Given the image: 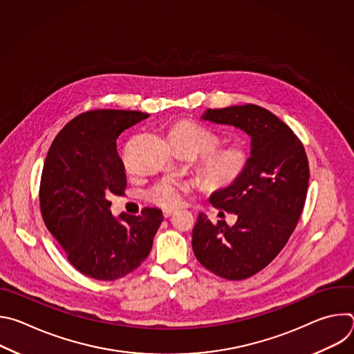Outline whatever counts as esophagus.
<instances>
[{
    "label": "esophagus",
    "instance_id": "1",
    "mask_svg": "<svg viewBox=\"0 0 354 354\" xmlns=\"http://www.w3.org/2000/svg\"><path fill=\"white\" fill-rule=\"evenodd\" d=\"M174 214H175L174 210H164V217H165V218H169V217L174 216Z\"/></svg>",
    "mask_w": 354,
    "mask_h": 354
}]
</instances>
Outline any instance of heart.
<instances>
[{
  "label": "heart",
  "mask_w": 354,
  "mask_h": 354,
  "mask_svg": "<svg viewBox=\"0 0 354 354\" xmlns=\"http://www.w3.org/2000/svg\"><path fill=\"white\" fill-rule=\"evenodd\" d=\"M169 138L172 144L189 145L196 153L209 149L201 161V171L207 183L216 187H225L234 183L242 175L249 160L246 148L239 144L213 148L217 144L216 134L189 120L176 123L169 133ZM183 192L185 186L165 182L149 192V198L161 207L174 209L180 205Z\"/></svg>",
  "instance_id": "heart-1"
}]
</instances>
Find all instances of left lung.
<instances>
[{"label":"left lung","instance_id":"left-lung-1","mask_svg":"<svg viewBox=\"0 0 354 354\" xmlns=\"http://www.w3.org/2000/svg\"><path fill=\"white\" fill-rule=\"evenodd\" d=\"M201 120L234 126L250 137L242 175L210 196L214 207L236 214V223L213 224L200 213L192 234L201 265L223 279L243 280L265 269L292 234L307 197L308 158L294 131L261 106L207 109Z\"/></svg>","mask_w":354,"mask_h":354}]
</instances>
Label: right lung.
<instances>
[{
    "label": "right lung",
    "instance_id": "1",
    "mask_svg": "<svg viewBox=\"0 0 354 354\" xmlns=\"http://www.w3.org/2000/svg\"><path fill=\"white\" fill-rule=\"evenodd\" d=\"M149 115L99 109L74 118L50 147L40 179V212L70 263L96 280H116L148 257L164 221L160 209L112 216L111 194L126 187L118 137Z\"/></svg>",
    "mask_w": 354,
    "mask_h": 354
}]
</instances>
